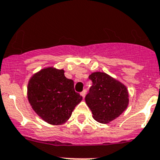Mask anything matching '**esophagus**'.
<instances>
[{
	"label": "esophagus",
	"instance_id": "esophagus-1",
	"mask_svg": "<svg viewBox=\"0 0 160 160\" xmlns=\"http://www.w3.org/2000/svg\"><path fill=\"white\" fill-rule=\"evenodd\" d=\"M86 92H87V91L83 90V92H82L81 93H80V95H82V97H83V98H84V97H85V95H86Z\"/></svg>",
	"mask_w": 160,
	"mask_h": 160
}]
</instances>
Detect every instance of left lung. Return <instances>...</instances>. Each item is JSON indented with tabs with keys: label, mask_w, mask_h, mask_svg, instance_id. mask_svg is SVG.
Returning a JSON list of instances; mask_svg holds the SVG:
<instances>
[{
	"label": "left lung",
	"mask_w": 160,
	"mask_h": 160,
	"mask_svg": "<svg viewBox=\"0 0 160 160\" xmlns=\"http://www.w3.org/2000/svg\"><path fill=\"white\" fill-rule=\"evenodd\" d=\"M92 86L85 96L93 118L100 123H108L117 118L127 108L129 93L126 87L105 72L92 73L88 77Z\"/></svg>",
	"instance_id": "left-lung-1"
}]
</instances>
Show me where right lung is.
Instances as JSON below:
<instances>
[{"label":"right lung","instance_id":"add662e5","mask_svg":"<svg viewBox=\"0 0 160 160\" xmlns=\"http://www.w3.org/2000/svg\"><path fill=\"white\" fill-rule=\"evenodd\" d=\"M64 70L47 68L35 74L28 86V97L33 110L45 122L63 124L71 117L83 97L74 90V82Z\"/></svg>","mask_w":160,"mask_h":160}]
</instances>
